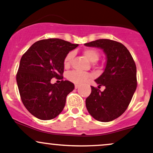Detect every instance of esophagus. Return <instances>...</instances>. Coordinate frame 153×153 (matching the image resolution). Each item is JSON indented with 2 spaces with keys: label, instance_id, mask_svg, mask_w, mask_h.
Returning a JSON list of instances; mask_svg holds the SVG:
<instances>
[{
  "label": "esophagus",
  "instance_id": "esophagus-1",
  "mask_svg": "<svg viewBox=\"0 0 153 153\" xmlns=\"http://www.w3.org/2000/svg\"><path fill=\"white\" fill-rule=\"evenodd\" d=\"M78 88H79V85H75V89H77Z\"/></svg>",
  "mask_w": 153,
  "mask_h": 153
}]
</instances>
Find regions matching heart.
Masks as SVG:
<instances>
[{
    "instance_id": "1",
    "label": "heart",
    "mask_w": 153,
    "mask_h": 153,
    "mask_svg": "<svg viewBox=\"0 0 153 153\" xmlns=\"http://www.w3.org/2000/svg\"><path fill=\"white\" fill-rule=\"evenodd\" d=\"M83 54L89 62H92L93 67H100V64L97 63V61L99 60L100 56V53L97 50L94 49V48H86L83 51ZM73 56L74 53L72 51L69 52L66 55L64 59V66L65 68H68L70 66ZM66 77H67V80L72 83H75V84H81L89 80L91 78V75L88 72H82L76 71V70H72V71L67 72Z\"/></svg>"
}]
</instances>
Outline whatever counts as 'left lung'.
<instances>
[{
	"label": "left lung",
	"instance_id": "1",
	"mask_svg": "<svg viewBox=\"0 0 153 153\" xmlns=\"http://www.w3.org/2000/svg\"><path fill=\"white\" fill-rule=\"evenodd\" d=\"M85 45L102 48L107 56L105 71L95 80L99 86H91L86 108L97 121H112L126 111L137 87L136 64L129 51L119 42L102 39ZM102 85L105 89L101 92Z\"/></svg>",
	"mask_w": 153,
	"mask_h": 153
}]
</instances>
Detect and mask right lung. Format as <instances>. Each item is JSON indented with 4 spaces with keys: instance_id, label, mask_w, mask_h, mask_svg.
I'll return each instance as SVG.
<instances>
[{
    "instance_id": "add662e5",
    "label": "right lung",
    "mask_w": 153,
    "mask_h": 153,
    "mask_svg": "<svg viewBox=\"0 0 153 153\" xmlns=\"http://www.w3.org/2000/svg\"><path fill=\"white\" fill-rule=\"evenodd\" d=\"M78 46L61 39H42L22 55L16 75L17 86L24 106L36 118L52 120L64 109L67 94L75 88L62 80L64 59ZM53 77L62 81L52 85Z\"/></svg>"
}]
</instances>
